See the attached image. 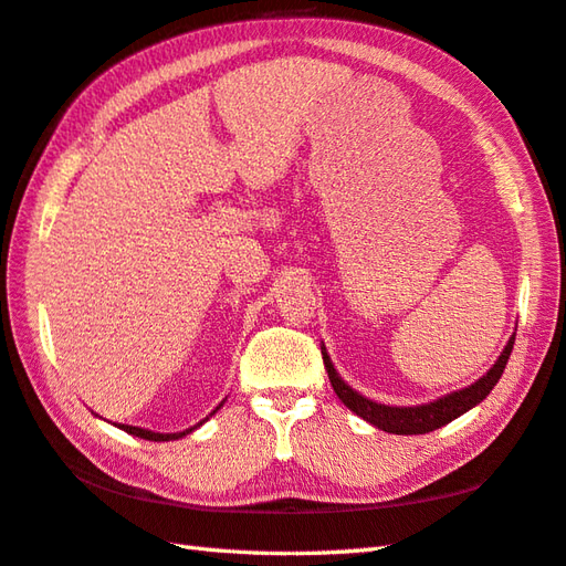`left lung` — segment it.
<instances>
[{
  "instance_id": "1",
  "label": "left lung",
  "mask_w": 566,
  "mask_h": 566,
  "mask_svg": "<svg viewBox=\"0 0 566 566\" xmlns=\"http://www.w3.org/2000/svg\"><path fill=\"white\" fill-rule=\"evenodd\" d=\"M513 344H515V332L509 339V344H505V349L501 352L499 359H495V364L476 380V384H471L461 390H452V394H447L437 400L422 402V406H384V402L366 398L337 374V368H334L325 344H322V359H325V368H327L334 394L339 396V400L352 412L359 415V418H364L366 422H371L374 428L390 434H424V432L444 428V424L457 420L459 415L476 408L479 402L491 394L493 386L499 384V378L505 371V364L511 359Z\"/></svg>"
}]
</instances>
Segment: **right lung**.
Here are the masks:
<instances>
[{"label":"right lung","instance_id":"right-lung-1","mask_svg":"<svg viewBox=\"0 0 566 566\" xmlns=\"http://www.w3.org/2000/svg\"><path fill=\"white\" fill-rule=\"evenodd\" d=\"M224 406V400L222 402H219V406L210 412V415H207V418L205 420H200L198 424H192V428H188V430H182V432H154V430H144V428H134V424H117V428L119 430H124V432H129V434H134V437H142V440H151V442H170V440H180V437H186V434H190L192 430H198L200 428V424H205L207 420H210L212 418V415L219 410V408H222Z\"/></svg>","mask_w":566,"mask_h":566}]
</instances>
